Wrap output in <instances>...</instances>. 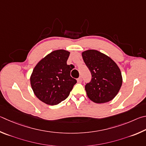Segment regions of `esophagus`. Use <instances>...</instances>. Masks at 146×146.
Masks as SVG:
<instances>
[{"label":"esophagus","instance_id":"esophagus-1","mask_svg":"<svg viewBox=\"0 0 146 146\" xmlns=\"http://www.w3.org/2000/svg\"><path fill=\"white\" fill-rule=\"evenodd\" d=\"M78 82L80 83L82 82V78H81V77H80L78 79Z\"/></svg>","mask_w":146,"mask_h":146}]
</instances>
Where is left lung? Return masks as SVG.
<instances>
[{"instance_id":"left-lung-1","label":"left lung","mask_w":146,"mask_h":146,"mask_svg":"<svg viewBox=\"0 0 146 146\" xmlns=\"http://www.w3.org/2000/svg\"><path fill=\"white\" fill-rule=\"evenodd\" d=\"M82 57L92 74L91 81L85 85L88 98L99 104L111 101L122 83L118 65L109 56L97 50L84 51Z\"/></svg>"}]
</instances>
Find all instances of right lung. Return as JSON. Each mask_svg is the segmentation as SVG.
<instances>
[{
  "mask_svg": "<svg viewBox=\"0 0 146 146\" xmlns=\"http://www.w3.org/2000/svg\"><path fill=\"white\" fill-rule=\"evenodd\" d=\"M67 50H54L42 59L33 70L31 85L35 95L48 105H56L68 98L77 83L70 76V66L66 64Z\"/></svg>",
  "mask_w": 146,
  "mask_h": 146,
  "instance_id": "obj_1",
  "label": "right lung"
}]
</instances>
